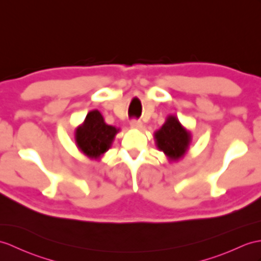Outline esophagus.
Masks as SVG:
<instances>
[{"mask_svg":"<svg viewBox=\"0 0 261 261\" xmlns=\"http://www.w3.org/2000/svg\"><path fill=\"white\" fill-rule=\"evenodd\" d=\"M130 124H131L132 128H137V129L141 128V126H142V122H141V121H140V120H137V119H132V120L130 121Z\"/></svg>","mask_w":261,"mask_h":261,"instance_id":"34e87169","label":"esophagus"}]
</instances>
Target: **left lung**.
I'll list each match as a JSON object with an SVG mask.
<instances>
[{"instance_id":"left-lung-1","label":"left lung","mask_w":261,"mask_h":261,"mask_svg":"<svg viewBox=\"0 0 261 261\" xmlns=\"http://www.w3.org/2000/svg\"><path fill=\"white\" fill-rule=\"evenodd\" d=\"M155 144L163 151L169 160L178 161L187 152L191 142V135L187 131L175 116H169L165 124L154 132Z\"/></svg>"}]
</instances>
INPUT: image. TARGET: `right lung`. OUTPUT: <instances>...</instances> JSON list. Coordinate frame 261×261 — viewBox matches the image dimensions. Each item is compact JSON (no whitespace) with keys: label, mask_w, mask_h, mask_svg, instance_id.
I'll use <instances>...</instances> for the list:
<instances>
[{"label":"right lung","mask_w":261,"mask_h":261,"mask_svg":"<svg viewBox=\"0 0 261 261\" xmlns=\"http://www.w3.org/2000/svg\"><path fill=\"white\" fill-rule=\"evenodd\" d=\"M119 129L105 122L98 110L90 111L84 122L75 130L77 148L91 159H99L111 147Z\"/></svg>","instance_id":"add662e5"}]
</instances>
